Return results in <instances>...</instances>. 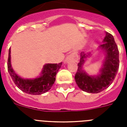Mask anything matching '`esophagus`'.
<instances>
[{
	"label": "esophagus",
	"instance_id": "34e87169",
	"mask_svg": "<svg viewBox=\"0 0 127 127\" xmlns=\"http://www.w3.org/2000/svg\"><path fill=\"white\" fill-rule=\"evenodd\" d=\"M78 60V55L76 53H72L66 57L65 59V63H69L70 61L77 62Z\"/></svg>",
	"mask_w": 127,
	"mask_h": 127
}]
</instances>
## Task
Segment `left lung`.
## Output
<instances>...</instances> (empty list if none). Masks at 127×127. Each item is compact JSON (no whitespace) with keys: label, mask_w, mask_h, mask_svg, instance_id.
<instances>
[{"label":"left lung","mask_w":127,"mask_h":127,"mask_svg":"<svg viewBox=\"0 0 127 127\" xmlns=\"http://www.w3.org/2000/svg\"><path fill=\"white\" fill-rule=\"evenodd\" d=\"M103 43L99 48L105 51V58L98 75L89 76L82 68L86 59L91 55L90 53L86 54L82 52L80 54V59L78 64V70L74 78L78 86L86 92L97 94L107 88L112 84L118 72L119 53L113 36L106 32Z\"/></svg>","instance_id":"8db88e82"}]
</instances>
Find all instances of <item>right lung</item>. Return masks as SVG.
<instances>
[{
	"label": "right lung",
	"mask_w": 127,
	"mask_h": 127,
	"mask_svg": "<svg viewBox=\"0 0 127 127\" xmlns=\"http://www.w3.org/2000/svg\"><path fill=\"white\" fill-rule=\"evenodd\" d=\"M10 48L8 59V70L12 79L20 90L32 95H40L51 88L55 81L56 74L61 67L62 63L59 64H46L43 66L39 77L33 79H24L15 73L10 62Z\"/></svg>",
	"instance_id": "1"
}]
</instances>
